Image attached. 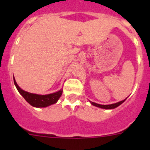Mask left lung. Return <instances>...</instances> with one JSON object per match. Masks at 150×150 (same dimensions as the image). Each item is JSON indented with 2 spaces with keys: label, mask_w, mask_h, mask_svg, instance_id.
<instances>
[{
  "label": "left lung",
  "mask_w": 150,
  "mask_h": 150,
  "mask_svg": "<svg viewBox=\"0 0 150 150\" xmlns=\"http://www.w3.org/2000/svg\"><path fill=\"white\" fill-rule=\"evenodd\" d=\"M125 100V99L122 101L118 102V103H116V104H109V105H102V104H96L95 102H91V104L95 107H100V108H103V109H114L116 107H117L118 106H120V104H122L123 102Z\"/></svg>",
  "instance_id": "obj_1"
}]
</instances>
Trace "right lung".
<instances>
[{
	"label": "right lung",
	"instance_id": "add662e5",
	"mask_svg": "<svg viewBox=\"0 0 150 150\" xmlns=\"http://www.w3.org/2000/svg\"><path fill=\"white\" fill-rule=\"evenodd\" d=\"M13 80H14V84H15L16 87L18 89V92L22 95L24 98L25 99L26 101L28 102L29 104L33 106V107H46L51 105V104H55L62 94V90H60V91L55 92V93L45 95L29 93L28 91H24L22 88H19V86L17 85L15 79H14V76H13Z\"/></svg>",
	"mask_w": 150,
	"mask_h": 150
}]
</instances>
